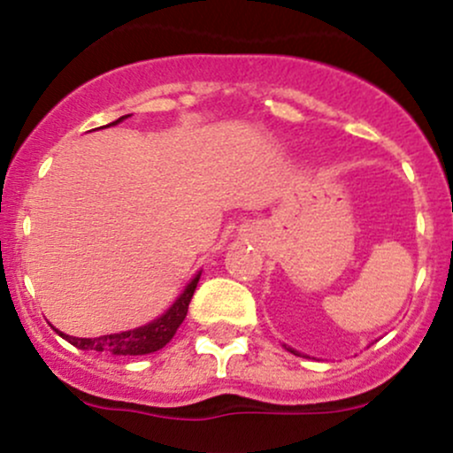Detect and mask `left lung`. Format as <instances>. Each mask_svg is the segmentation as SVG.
I'll use <instances>...</instances> for the list:
<instances>
[{"instance_id":"obj_1","label":"left lung","mask_w":453,"mask_h":453,"mask_svg":"<svg viewBox=\"0 0 453 453\" xmlns=\"http://www.w3.org/2000/svg\"><path fill=\"white\" fill-rule=\"evenodd\" d=\"M287 349H288V351H293V354H297V351H295V349H290V347H287Z\"/></svg>"}]
</instances>
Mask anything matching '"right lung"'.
<instances>
[{"label": "right lung", "mask_w": 453, "mask_h": 453, "mask_svg": "<svg viewBox=\"0 0 453 453\" xmlns=\"http://www.w3.org/2000/svg\"><path fill=\"white\" fill-rule=\"evenodd\" d=\"M126 117L108 123V126H117V123L123 121ZM199 275L202 273H197L193 280H190V284L184 288V293L175 299L173 306H171L163 317L147 323V326L136 327V330H130V332H119V334L97 336V339H75V336L63 334V332H60V336H63L65 341H69L71 345L78 347V349L104 351V354H114V356H142V354H151V351L163 349L166 342L173 339V334L178 332V327L182 326L184 319H187L188 303L190 299H193L195 288H197Z\"/></svg>", "instance_id": "add662e5"}]
</instances>
